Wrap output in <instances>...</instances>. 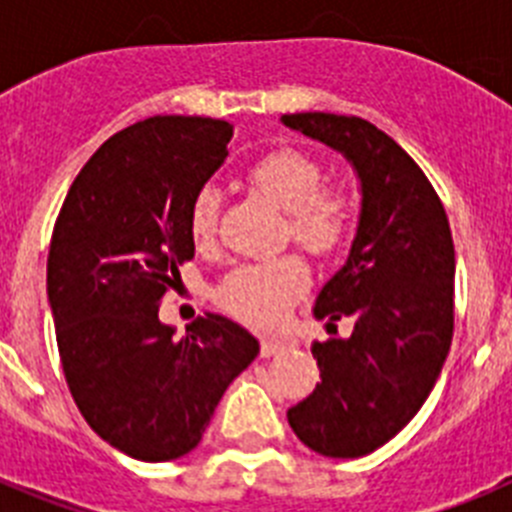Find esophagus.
<instances>
[{
  "instance_id": "34e87169",
  "label": "esophagus",
  "mask_w": 512,
  "mask_h": 512,
  "mask_svg": "<svg viewBox=\"0 0 512 512\" xmlns=\"http://www.w3.org/2000/svg\"><path fill=\"white\" fill-rule=\"evenodd\" d=\"M287 348H292V343L284 341V338H264V341H261V356L269 359V356L282 354V351H287Z\"/></svg>"
}]
</instances>
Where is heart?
<instances>
[{
	"label": "heart",
	"instance_id": "1",
	"mask_svg": "<svg viewBox=\"0 0 512 512\" xmlns=\"http://www.w3.org/2000/svg\"><path fill=\"white\" fill-rule=\"evenodd\" d=\"M248 182L287 212L289 238L315 256H333L348 243L356 223L354 194L323 184V166L300 148H274L248 166ZM220 223V192L202 187L189 205V235L210 246ZM310 287V269L295 253L233 269L217 287V300L243 323L271 328Z\"/></svg>",
	"mask_w": 512,
	"mask_h": 512
}]
</instances>
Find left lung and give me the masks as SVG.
<instances>
[{
    "label": "left lung",
    "instance_id": "8db88e82",
    "mask_svg": "<svg viewBox=\"0 0 512 512\" xmlns=\"http://www.w3.org/2000/svg\"><path fill=\"white\" fill-rule=\"evenodd\" d=\"M351 161L361 215L346 264L320 289L315 318H354L348 338L312 343L320 384L287 410L307 449L359 459L395 438L431 395L454 336V241L449 217L418 164L354 115H284Z\"/></svg>",
    "mask_w": 512,
    "mask_h": 512
}]
</instances>
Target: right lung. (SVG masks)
Listing matches in <instances>:
<instances>
[{"label": "right lung", "instance_id": "add662e5", "mask_svg": "<svg viewBox=\"0 0 512 512\" xmlns=\"http://www.w3.org/2000/svg\"><path fill=\"white\" fill-rule=\"evenodd\" d=\"M233 125L156 115L104 140L53 225L48 302L76 408L99 438L140 461L202 441L217 402L259 341L207 312L182 341L158 305L194 259L189 205L228 156Z\"/></svg>", "mask_w": 512, "mask_h": 512}]
</instances>
